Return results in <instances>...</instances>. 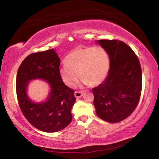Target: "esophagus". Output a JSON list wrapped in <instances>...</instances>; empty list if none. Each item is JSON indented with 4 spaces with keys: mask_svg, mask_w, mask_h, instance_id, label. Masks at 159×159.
<instances>
[{
    "mask_svg": "<svg viewBox=\"0 0 159 159\" xmlns=\"http://www.w3.org/2000/svg\"><path fill=\"white\" fill-rule=\"evenodd\" d=\"M83 95V91H76V92L74 93V95L76 97V98H81Z\"/></svg>",
    "mask_w": 159,
    "mask_h": 159,
    "instance_id": "obj_1",
    "label": "esophagus"
}]
</instances>
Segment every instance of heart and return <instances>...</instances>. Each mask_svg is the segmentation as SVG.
<instances>
[{
  "label": "heart",
  "mask_w": 159,
  "mask_h": 159,
  "mask_svg": "<svg viewBox=\"0 0 159 159\" xmlns=\"http://www.w3.org/2000/svg\"><path fill=\"white\" fill-rule=\"evenodd\" d=\"M66 65L60 70L61 79L69 87H74L79 74L84 84H100L108 76L111 63L109 54L102 47L78 48L64 59Z\"/></svg>",
  "instance_id": "heart-1"
}]
</instances>
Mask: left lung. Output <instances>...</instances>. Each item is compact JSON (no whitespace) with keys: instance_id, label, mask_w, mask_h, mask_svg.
I'll return each mask as SVG.
<instances>
[{"instance_id":"1","label":"left lung","mask_w":159,"mask_h":159,"mask_svg":"<svg viewBox=\"0 0 159 159\" xmlns=\"http://www.w3.org/2000/svg\"><path fill=\"white\" fill-rule=\"evenodd\" d=\"M109 54L110 70L104 81L92 90L96 114L101 119L118 123L133 114L142 87V69L130 46L118 40H99Z\"/></svg>"}]
</instances>
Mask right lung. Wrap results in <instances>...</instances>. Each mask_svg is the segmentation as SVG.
<instances>
[{"label": "right lung", "mask_w": 159, "mask_h": 159, "mask_svg": "<svg viewBox=\"0 0 159 159\" xmlns=\"http://www.w3.org/2000/svg\"><path fill=\"white\" fill-rule=\"evenodd\" d=\"M60 59L53 49L31 53L19 67L16 93L19 105L26 120L39 130L55 133L65 128L72 120L74 90L64 84L60 74ZM42 78L50 83L46 102L36 104L26 95L29 80Z\"/></svg>", "instance_id": "1"}]
</instances>
